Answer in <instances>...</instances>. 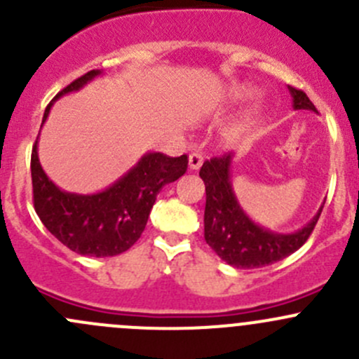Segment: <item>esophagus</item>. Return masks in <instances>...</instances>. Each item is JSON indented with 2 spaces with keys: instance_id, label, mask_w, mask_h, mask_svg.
<instances>
[{
  "instance_id": "34e87169",
  "label": "esophagus",
  "mask_w": 359,
  "mask_h": 359,
  "mask_svg": "<svg viewBox=\"0 0 359 359\" xmlns=\"http://www.w3.org/2000/svg\"><path fill=\"white\" fill-rule=\"evenodd\" d=\"M203 165V156L200 153H191L189 154V168L198 170Z\"/></svg>"
}]
</instances>
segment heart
<instances>
[{"mask_svg": "<svg viewBox=\"0 0 359 359\" xmlns=\"http://www.w3.org/2000/svg\"><path fill=\"white\" fill-rule=\"evenodd\" d=\"M252 95H253V88H250L248 85H234L233 88L229 90V99L234 100V102H238V100H245V99H248V97H252ZM248 125H250V119L238 121L236 125H233L229 130H227L226 137L229 140L238 139V137H240L241 133L247 130Z\"/></svg>", "mask_w": 359, "mask_h": 359, "instance_id": "heart-1", "label": "heart"}]
</instances>
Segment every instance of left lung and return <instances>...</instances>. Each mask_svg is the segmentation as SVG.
Listing matches in <instances>:
<instances>
[{
	"mask_svg": "<svg viewBox=\"0 0 359 359\" xmlns=\"http://www.w3.org/2000/svg\"><path fill=\"white\" fill-rule=\"evenodd\" d=\"M293 99V109H309L316 112V107L309 97L293 86H288ZM231 159L233 154L212 158L203 163L200 177L205 182V240L213 252L233 267L253 269L269 266L297 252L313 233L321 215V206L314 219L307 226L292 234H278L257 226L247 213L241 210L240 203L233 193L231 184Z\"/></svg>",
	"mask_w": 359,
	"mask_h": 359,
	"instance_id": "8db88e82",
	"label": "left lung"
}]
</instances>
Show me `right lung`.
Here are the masks:
<instances>
[{"label": "right lung", "mask_w": 359, "mask_h": 359, "mask_svg": "<svg viewBox=\"0 0 359 359\" xmlns=\"http://www.w3.org/2000/svg\"><path fill=\"white\" fill-rule=\"evenodd\" d=\"M99 74V69H93L60 90L46 106L43 123L59 97L83 88ZM186 170L187 154L170 158L163 153H147L102 193H66L43 172L36 139L31 154L32 201L43 226L69 250L79 255L114 257L139 240L161 187L182 177Z\"/></svg>", "instance_id": "1"}]
</instances>
